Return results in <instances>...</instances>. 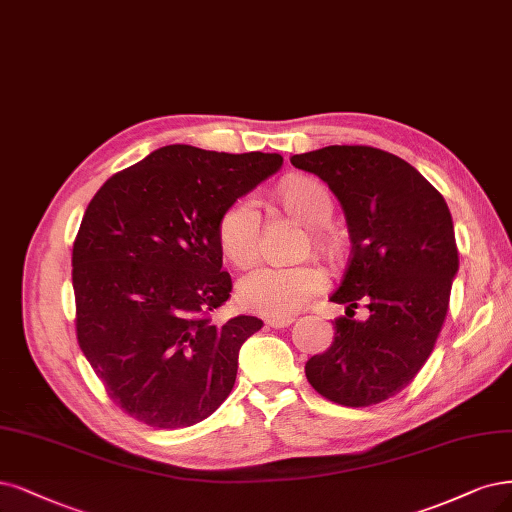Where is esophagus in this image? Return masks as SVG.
<instances>
[{"label": "esophagus", "mask_w": 512, "mask_h": 512, "mask_svg": "<svg viewBox=\"0 0 512 512\" xmlns=\"http://www.w3.org/2000/svg\"><path fill=\"white\" fill-rule=\"evenodd\" d=\"M292 322H294V317H290V315H286V317H269L267 326L269 328H288Z\"/></svg>", "instance_id": "esophagus-1"}]
</instances>
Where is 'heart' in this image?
Returning a JSON list of instances; mask_svg holds the SVG:
<instances>
[{"mask_svg": "<svg viewBox=\"0 0 512 512\" xmlns=\"http://www.w3.org/2000/svg\"><path fill=\"white\" fill-rule=\"evenodd\" d=\"M281 201L309 226H322L332 216V197L324 184L298 178L281 186ZM322 241L320 228H311ZM218 243L224 256L237 267H248L260 252V209L254 197H241L228 205L218 220ZM328 284L317 264H264L245 275L237 286L243 309L258 315L286 317L301 311Z\"/></svg>", "mask_w": 512, "mask_h": 512, "instance_id": "obj_1", "label": "heart"}]
</instances>
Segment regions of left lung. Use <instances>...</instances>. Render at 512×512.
Instances as JSON below:
<instances>
[{
  "mask_svg": "<svg viewBox=\"0 0 512 512\" xmlns=\"http://www.w3.org/2000/svg\"><path fill=\"white\" fill-rule=\"evenodd\" d=\"M290 163L322 178L343 205L351 256L330 301L345 305L334 341L305 364L317 394L370 407L400 394L430 358L460 267L443 195L402 158L370 146H326ZM358 304L369 309L353 320Z\"/></svg>",
  "mask_w": 512,
  "mask_h": 512,
  "instance_id": "8db88e82",
  "label": "left lung"
}]
</instances>
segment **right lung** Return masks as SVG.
Listing matches in <instances>:
<instances>
[{"instance_id":"right-lung-1","label":"right lung","mask_w":512,"mask_h":512,"mask_svg":"<svg viewBox=\"0 0 512 512\" xmlns=\"http://www.w3.org/2000/svg\"><path fill=\"white\" fill-rule=\"evenodd\" d=\"M281 163L279 154L165 146L114 173L88 203L72 252L76 337L129 417L188 428L231 394L239 349L262 320L211 322L233 292L218 220Z\"/></svg>"}]
</instances>
